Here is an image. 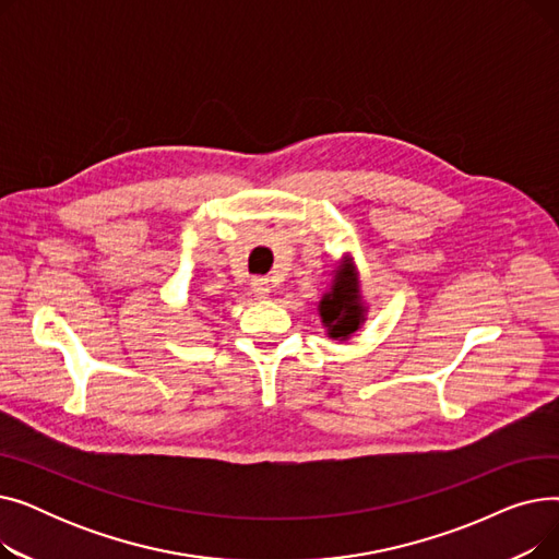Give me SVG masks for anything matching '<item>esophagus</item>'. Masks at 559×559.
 Segmentation results:
<instances>
[{
	"label": "esophagus",
	"mask_w": 559,
	"mask_h": 559,
	"mask_svg": "<svg viewBox=\"0 0 559 559\" xmlns=\"http://www.w3.org/2000/svg\"><path fill=\"white\" fill-rule=\"evenodd\" d=\"M251 289L258 299H270L272 297V285L267 278H253Z\"/></svg>",
	"instance_id": "obj_1"
}]
</instances>
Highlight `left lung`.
I'll return each mask as SVG.
<instances>
[{
	"mask_svg": "<svg viewBox=\"0 0 559 559\" xmlns=\"http://www.w3.org/2000/svg\"><path fill=\"white\" fill-rule=\"evenodd\" d=\"M317 312L326 337L340 344L348 342L362 329L369 306L362 297L360 272L350 253H342V258L335 262L331 285L317 301Z\"/></svg>",
	"mask_w": 559,
	"mask_h": 559,
	"instance_id": "left-lung-1",
	"label": "left lung"
}]
</instances>
